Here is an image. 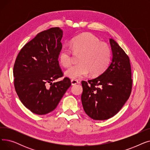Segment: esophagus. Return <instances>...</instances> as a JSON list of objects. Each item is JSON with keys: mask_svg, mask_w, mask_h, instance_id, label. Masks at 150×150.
Returning <instances> with one entry per match:
<instances>
[{"mask_svg": "<svg viewBox=\"0 0 150 150\" xmlns=\"http://www.w3.org/2000/svg\"><path fill=\"white\" fill-rule=\"evenodd\" d=\"M78 83V81L77 80H71V84H72V85H75L76 84Z\"/></svg>", "mask_w": 150, "mask_h": 150, "instance_id": "esophagus-1", "label": "esophagus"}]
</instances>
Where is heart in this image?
<instances>
[{
	"mask_svg": "<svg viewBox=\"0 0 150 150\" xmlns=\"http://www.w3.org/2000/svg\"><path fill=\"white\" fill-rule=\"evenodd\" d=\"M72 53L80 56L78 59L80 64L72 66L65 72V75L72 79H79L89 73L92 76L101 75L107 69L111 59L109 46L91 33L77 36L70 42V49L64 47L61 50L59 61L63 67L72 64Z\"/></svg>",
	"mask_w": 150,
	"mask_h": 150,
	"instance_id": "b5f03b06",
	"label": "heart"
}]
</instances>
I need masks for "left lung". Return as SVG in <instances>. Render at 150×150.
Wrapping results in <instances>:
<instances>
[{
    "label": "left lung",
    "mask_w": 150,
    "mask_h": 150,
    "mask_svg": "<svg viewBox=\"0 0 150 150\" xmlns=\"http://www.w3.org/2000/svg\"><path fill=\"white\" fill-rule=\"evenodd\" d=\"M111 64L101 75L82 81L81 102L86 114L96 120H107L119 112L132 89L129 58L113 39Z\"/></svg>",
    "instance_id": "1"
}]
</instances>
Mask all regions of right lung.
Masks as SVG:
<instances>
[{"label": "right lung", "mask_w": 150, "mask_h": 150, "mask_svg": "<svg viewBox=\"0 0 150 150\" xmlns=\"http://www.w3.org/2000/svg\"><path fill=\"white\" fill-rule=\"evenodd\" d=\"M62 35L59 27L42 31L22 47L16 59V92L22 104L34 114L44 115L53 111L71 86L67 77L52 83L63 76L58 60Z\"/></svg>", "instance_id": "add662e5"}]
</instances>
